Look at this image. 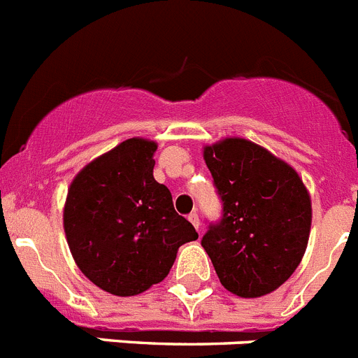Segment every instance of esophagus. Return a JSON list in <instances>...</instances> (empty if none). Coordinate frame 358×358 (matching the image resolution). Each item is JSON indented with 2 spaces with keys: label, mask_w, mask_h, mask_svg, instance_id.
<instances>
[{
  "label": "esophagus",
  "mask_w": 358,
  "mask_h": 358,
  "mask_svg": "<svg viewBox=\"0 0 358 358\" xmlns=\"http://www.w3.org/2000/svg\"><path fill=\"white\" fill-rule=\"evenodd\" d=\"M188 220L192 224H194L195 229H199V226H201V220H199V213H197V211H194V213H189L188 215Z\"/></svg>",
  "instance_id": "34e87169"
}]
</instances>
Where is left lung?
<instances>
[{"label": "left lung", "instance_id": "obj_1", "mask_svg": "<svg viewBox=\"0 0 358 358\" xmlns=\"http://www.w3.org/2000/svg\"><path fill=\"white\" fill-rule=\"evenodd\" d=\"M204 161L222 202L202 248L229 292L260 297L285 283L308 243L312 206L296 170L242 138L204 148Z\"/></svg>", "mask_w": 358, "mask_h": 358}]
</instances>
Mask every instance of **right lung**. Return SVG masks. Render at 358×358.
I'll use <instances>...</instances> for the list:
<instances>
[{
    "instance_id": "obj_1",
    "label": "right lung",
    "mask_w": 358,
    "mask_h": 358,
    "mask_svg": "<svg viewBox=\"0 0 358 358\" xmlns=\"http://www.w3.org/2000/svg\"><path fill=\"white\" fill-rule=\"evenodd\" d=\"M154 141L131 138L78 172L68 189L64 231L78 268L115 296H136L169 276L195 227L154 179Z\"/></svg>"
}]
</instances>
